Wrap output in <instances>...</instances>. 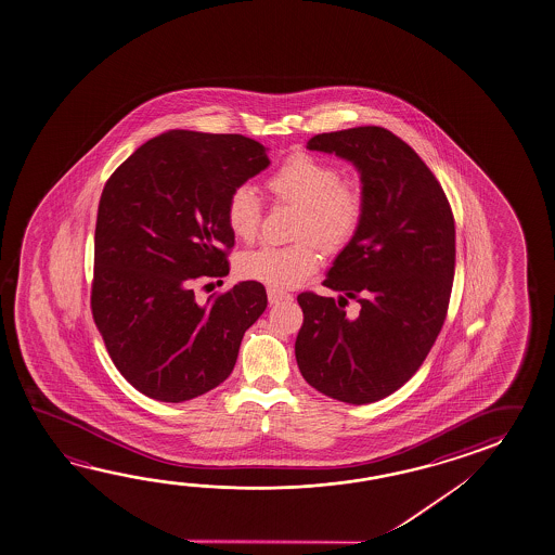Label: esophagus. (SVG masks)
Segmentation results:
<instances>
[{
  "label": "esophagus",
  "instance_id": "esophagus-1",
  "mask_svg": "<svg viewBox=\"0 0 555 555\" xmlns=\"http://www.w3.org/2000/svg\"><path fill=\"white\" fill-rule=\"evenodd\" d=\"M267 296H269V302L271 304H279L293 298L291 294L283 293V291H279V288H267Z\"/></svg>",
  "mask_w": 555,
  "mask_h": 555
}]
</instances>
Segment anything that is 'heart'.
Returning a JSON list of instances; mask_svg holds the SVG:
<instances>
[{"instance_id": "b5f03b06", "label": "heart", "mask_w": 555, "mask_h": 555, "mask_svg": "<svg viewBox=\"0 0 555 555\" xmlns=\"http://www.w3.org/2000/svg\"><path fill=\"white\" fill-rule=\"evenodd\" d=\"M274 199L300 208L293 245H262L243 253L237 274L271 288H293L320 267V249L337 251L353 240L365 220L366 192L361 180L344 178L341 168L312 153H293L264 180ZM223 220L233 237L253 241L259 233L262 206L249 186H235L225 199Z\"/></svg>"}]
</instances>
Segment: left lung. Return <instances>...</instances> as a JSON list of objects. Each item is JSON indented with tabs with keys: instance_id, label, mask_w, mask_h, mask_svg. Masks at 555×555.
Here are the masks:
<instances>
[{
	"instance_id": "8db88e82",
	"label": "left lung",
	"mask_w": 555,
	"mask_h": 555,
	"mask_svg": "<svg viewBox=\"0 0 555 555\" xmlns=\"http://www.w3.org/2000/svg\"><path fill=\"white\" fill-rule=\"evenodd\" d=\"M308 149L356 165L366 211L324 281L344 296L335 302L298 294L296 363L325 397L377 402L418 371L446 322L455 274L453 211L418 153L385 127L322 133ZM349 299L362 306L359 315L345 314Z\"/></svg>"
}]
</instances>
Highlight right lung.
I'll return each instance as SVG.
<instances>
[{
	"label": "right lung",
	"mask_w": 555,
	"mask_h": 555,
	"mask_svg": "<svg viewBox=\"0 0 555 555\" xmlns=\"http://www.w3.org/2000/svg\"><path fill=\"white\" fill-rule=\"evenodd\" d=\"M269 163L249 137L178 129L146 141L107 178L92 315L117 371L146 397L184 402L221 385L264 312L261 283L235 284L206 302L194 288L230 272L225 199Z\"/></svg>",
	"instance_id": "add662e5"
}]
</instances>
